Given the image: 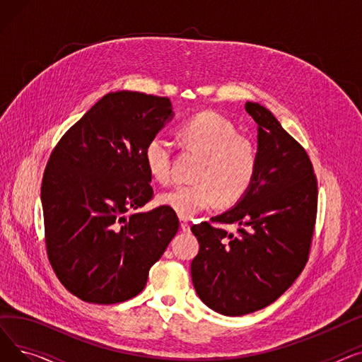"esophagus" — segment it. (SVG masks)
Here are the masks:
<instances>
[{
    "label": "esophagus",
    "mask_w": 362,
    "mask_h": 362,
    "mask_svg": "<svg viewBox=\"0 0 362 362\" xmlns=\"http://www.w3.org/2000/svg\"><path fill=\"white\" fill-rule=\"evenodd\" d=\"M180 229L186 233L191 232V224H189L186 220H180Z\"/></svg>",
    "instance_id": "obj_1"
}]
</instances>
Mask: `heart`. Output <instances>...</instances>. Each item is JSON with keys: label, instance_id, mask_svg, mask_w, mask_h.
I'll use <instances>...</instances> for the list:
<instances>
[{"label": "heart", "instance_id": "b5f03b06", "mask_svg": "<svg viewBox=\"0 0 362 362\" xmlns=\"http://www.w3.org/2000/svg\"><path fill=\"white\" fill-rule=\"evenodd\" d=\"M183 145L201 156L192 185H182L160 195V202L182 218H191L218 201L232 204L252 185L257 170L254 144L239 135L235 124L213 111L187 119L179 127ZM144 161L151 177L168 183L171 179V145L157 135L144 149Z\"/></svg>", "mask_w": 362, "mask_h": 362}]
</instances>
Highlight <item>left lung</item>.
I'll use <instances>...</instances> for the list:
<instances>
[{"mask_svg": "<svg viewBox=\"0 0 362 362\" xmlns=\"http://www.w3.org/2000/svg\"><path fill=\"white\" fill-rule=\"evenodd\" d=\"M245 110L258 124L257 170L251 187L213 223L191 227L199 242L191 274L206 307L223 315L251 314L286 292L305 267L317 217V177L311 160L272 111Z\"/></svg>", "mask_w": 362, "mask_h": 362, "instance_id": "left-lung-1", "label": "left lung"}]
</instances>
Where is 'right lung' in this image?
<instances>
[{
	"mask_svg": "<svg viewBox=\"0 0 362 362\" xmlns=\"http://www.w3.org/2000/svg\"><path fill=\"white\" fill-rule=\"evenodd\" d=\"M171 119L165 97L110 92L51 152L41 187L47 254L63 286L85 302L141 293L179 230L165 205L138 213L154 195L145 145Z\"/></svg>",
	"mask_w": 362,
	"mask_h": 362,
	"instance_id": "add662e5",
	"label": "right lung"
}]
</instances>
